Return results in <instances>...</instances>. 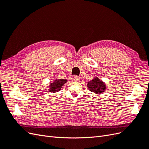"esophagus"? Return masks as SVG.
Returning a JSON list of instances; mask_svg holds the SVG:
<instances>
[{
    "label": "esophagus",
    "instance_id": "obj_1",
    "mask_svg": "<svg viewBox=\"0 0 149 149\" xmlns=\"http://www.w3.org/2000/svg\"><path fill=\"white\" fill-rule=\"evenodd\" d=\"M72 79H73L74 81H79V79H80V78L78 77V76H73V78H72Z\"/></svg>",
    "mask_w": 149,
    "mask_h": 149
}]
</instances>
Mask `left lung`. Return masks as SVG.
Masks as SVG:
<instances>
[{
  "label": "left lung",
  "instance_id": "left-lung-1",
  "mask_svg": "<svg viewBox=\"0 0 149 149\" xmlns=\"http://www.w3.org/2000/svg\"><path fill=\"white\" fill-rule=\"evenodd\" d=\"M87 87L89 91L94 92L95 94H100L106 91V85L100 78L95 77L88 83Z\"/></svg>",
  "mask_w": 149,
  "mask_h": 149
}]
</instances>
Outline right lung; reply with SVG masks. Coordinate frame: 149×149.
I'll use <instances>...</instances> for the list:
<instances>
[{"instance_id":"1","label":"right lung","mask_w":149,"mask_h":149,"mask_svg":"<svg viewBox=\"0 0 149 149\" xmlns=\"http://www.w3.org/2000/svg\"><path fill=\"white\" fill-rule=\"evenodd\" d=\"M67 83L66 79H54L53 83H49L48 91L52 93L60 91L62 86Z\"/></svg>"}]
</instances>
